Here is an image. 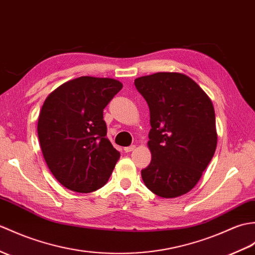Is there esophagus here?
Segmentation results:
<instances>
[{
  "instance_id": "obj_1",
  "label": "esophagus",
  "mask_w": 255,
  "mask_h": 255,
  "mask_svg": "<svg viewBox=\"0 0 255 255\" xmlns=\"http://www.w3.org/2000/svg\"><path fill=\"white\" fill-rule=\"evenodd\" d=\"M134 149H135V145H130V146H126V147H124V151H125L126 153H129V152L133 151Z\"/></svg>"
}]
</instances>
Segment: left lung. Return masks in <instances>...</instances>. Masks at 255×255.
<instances>
[{
    "label": "left lung",
    "instance_id": "1",
    "mask_svg": "<svg viewBox=\"0 0 255 255\" xmlns=\"http://www.w3.org/2000/svg\"><path fill=\"white\" fill-rule=\"evenodd\" d=\"M150 109L152 159L141 170L147 189L176 198L197 185L217 144L215 112L206 93L188 76L156 73L134 80Z\"/></svg>",
    "mask_w": 255,
    "mask_h": 255
}]
</instances>
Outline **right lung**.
<instances>
[{"mask_svg": "<svg viewBox=\"0 0 255 255\" xmlns=\"http://www.w3.org/2000/svg\"><path fill=\"white\" fill-rule=\"evenodd\" d=\"M122 82L82 76L55 89L44 101L38 137L47 167L72 191H96L108 182L121 154L106 138L103 110Z\"/></svg>", "mask_w": 255, "mask_h": 255, "instance_id": "right-lung-1", "label": "right lung"}]
</instances>
